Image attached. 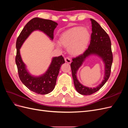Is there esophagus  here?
<instances>
[{"mask_svg": "<svg viewBox=\"0 0 128 128\" xmlns=\"http://www.w3.org/2000/svg\"><path fill=\"white\" fill-rule=\"evenodd\" d=\"M64 60H65L66 62H67V63H68V64H70L71 62H72L70 58H68V57L65 58H64Z\"/></svg>", "mask_w": 128, "mask_h": 128, "instance_id": "34e87169", "label": "esophagus"}]
</instances>
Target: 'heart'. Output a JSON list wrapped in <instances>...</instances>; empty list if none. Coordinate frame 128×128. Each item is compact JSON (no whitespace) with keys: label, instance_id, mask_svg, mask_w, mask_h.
I'll return each instance as SVG.
<instances>
[{"label":"heart","instance_id":"obj_1","mask_svg":"<svg viewBox=\"0 0 128 128\" xmlns=\"http://www.w3.org/2000/svg\"><path fill=\"white\" fill-rule=\"evenodd\" d=\"M90 38L91 33L88 28L75 26L62 33L59 42L64 47L68 48L71 55L78 56L86 51Z\"/></svg>","mask_w":128,"mask_h":128}]
</instances>
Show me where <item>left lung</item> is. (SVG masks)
Returning <instances> with one entry per match:
<instances>
[{"mask_svg": "<svg viewBox=\"0 0 128 128\" xmlns=\"http://www.w3.org/2000/svg\"><path fill=\"white\" fill-rule=\"evenodd\" d=\"M92 31L90 44L83 54L72 59L70 64L72 76L75 88L77 92L82 95H90L101 88L108 80L110 76L113 54L111 49V42L109 36L97 22L90 18ZM92 55L97 56L103 61L104 64V76L101 84L94 88L83 86L78 80L76 73L79 68L88 57Z\"/></svg>", "mask_w": 128, "mask_h": 128, "instance_id": "obj_1", "label": "left lung"}]
</instances>
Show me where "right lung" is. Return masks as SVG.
<instances>
[{
	"label": "right lung",
	"mask_w": 128,
	"mask_h": 128,
	"mask_svg": "<svg viewBox=\"0 0 128 128\" xmlns=\"http://www.w3.org/2000/svg\"><path fill=\"white\" fill-rule=\"evenodd\" d=\"M58 24L56 22L50 20L39 18H33L24 26L16 40L15 62L19 77L27 88L38 94H48L54 88L60 68L65 62L64 57L62 56L53 57L47 70L40 75L34 76L30 73L23 61L20 54V48L25 40L34 31L38 30L42 32L53 40L54 30Z\"/></svg>",
	"instance_id": "1"
}]
</instances>
